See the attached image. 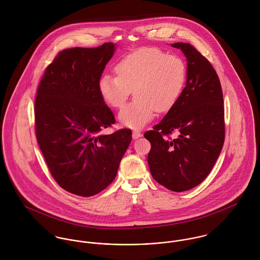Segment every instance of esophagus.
<instances>
[{
    "label": "esophagus",
    "instance_id": "1",
    "mask_svg": "<svg viewBox=\"0 0 260 260\" xmlns=\"http://www.w3.org/2000/svg\"><path fill=\"white\" fill-rule=\"evenodd\" d=\"M132 137H133V139H138V138L142 137V133L139 130H134L132 132Z\"/></svg>",
    "mask_w": 260,
    "mask_h": 260
}]
</instances>
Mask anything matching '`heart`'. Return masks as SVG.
<instances>
[{
  "label": "heart",
  "instance_id": "obj_1",
  "mask_svg": "<svg viewBox=\"0 0 260 260\" xmlns=\"http://www.w3.org/2000/svg\"><path fill=\"white\" fill-rule=\"evenodd\" d=\"M115 71L117 75L105 73L100 78V95L113 108H121L134 93V100L119 113L121 124L132 129L144 127L156 111H169L179 99L187 76L181 57L157 48H143L127 55Z\"/></svg>",
  "mask_w": 260,
  "mask_h": 260
}]
</instances>
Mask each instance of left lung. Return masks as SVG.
I'll list each match as a JSON object with an SVG mask.
<instances>
[{"label": "left lung", "mask_w": 260, "mask_h": 260, "mask_svg": "<svg viewBox=\"0 0 260 260\" xmlns=\"http://www.w3.org/2000/svg\"><path fill=\"white\" fill-rule=\"evenodd\" d=\"M187 62L186 86L175 105L154 130L148 165L152 177L175 192L199 185L213 168L224 143V107L219 78L212 65L193 46L171 44ZM176 133L179 137L168 136Z\"/></svg>", "instance_id": "obj_1"}]
</instances>
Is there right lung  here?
I'll return each mask as SVG.
<instances>
[{
  "instance_id": "right-lung-1",
  "label": "right lung",
  "mask_w": 260,
  "mask_h": 260,
  "mask_svg": "<svg viewBox=\"0 0 260 260\" xmlns=\"http://www.w3.org/2000/svg\"><path fill=\"white\" fill-rule=\"evenodd\" d=\"M115 50L114 43L64 50L47 67L38 87V144L57 183L83 197L111 184L132 140L129 129L100 133L115 123L99 91Z\"/></svg>"
}]
</instances>
